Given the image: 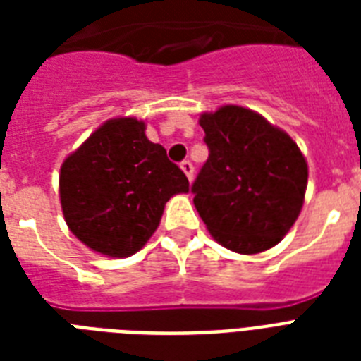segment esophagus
Returning <instances> with one entry per match:
<instances>
[{
	"label": "esophagus",
	"mask_w": 361,
	"mask_h": 361,
	"mask_svg": "<svg viewBox=\"0 0 361 361\" xmlns=\"http://www.w3.org/2000/svg\"><path fill=\"white\" fill-rule=\"evenodd\" d=\"M180 166H181V170L185 172L187 178H189V181H191V180H192V176H195V166H192L191 161H183V163H181Z\"/></svg>",
	"instance_id": "esophagus-1"
}]
</instances>
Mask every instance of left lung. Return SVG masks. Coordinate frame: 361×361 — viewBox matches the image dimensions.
Returning <instances> with one entry per match:
<instances>
[{"label":"left lung","instance_id":"1","mask_svg":"<svg viewBox=\"0 0 361 361\" xmlns=\"http://www.w3.org/2000/svg\"><path fill=\"white\" fill-rule=\"evenodd\" d=\"M209 149L191 191L221 245L241 255L277 245L300 215L307 163L296 142L236 104L200 116Z\"/></svg>","mask_w":361,"mask_h":361}]
</instances>
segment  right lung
<instances>
[{"instance_id":"right-lung-1","label":"right lung","mask_w":361,"mask_h":361,"mask_svg":"<svg viewBox=\"0 0 361 361\" xmlns=\"http://www.w3.org/2000/svg\"><path fill=\"white\" fill-rule=\"evenodd\" d=\"M144 130L135 118L109 120L61 164L65 221L82 243L106 257L140 251L170 197L189 191L187 176Z\"/></svg>"}]
</instances>
